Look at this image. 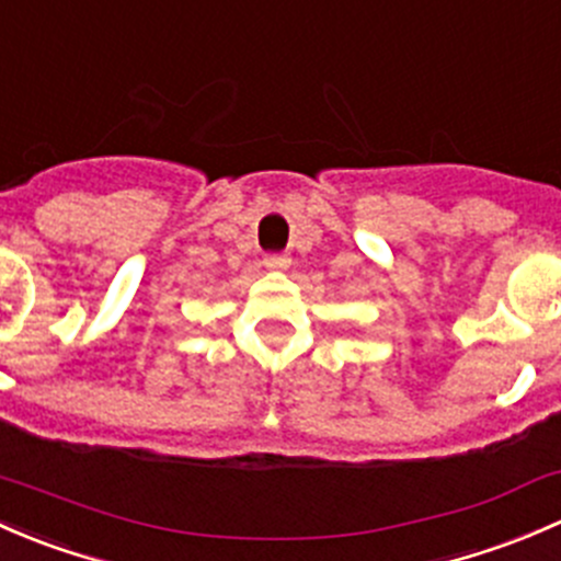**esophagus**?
I'll return each instance as SVG.
<instances>
[{"instance_id": "1", "label": "esophagus", "mask_w": 561, "mask_h": 561, "mask_svg": "<svg viewBox=\"0 0 561 561\" xmlns=\"http://www.w3.org/2000/svg\"><path fill=\"white\" fill-rule=\"evenodd\" d=\"M264 264H267L270 270H286L288 264H291V259L283 256V253H267V256H264Z\"/></svg>"}]
</instances>
